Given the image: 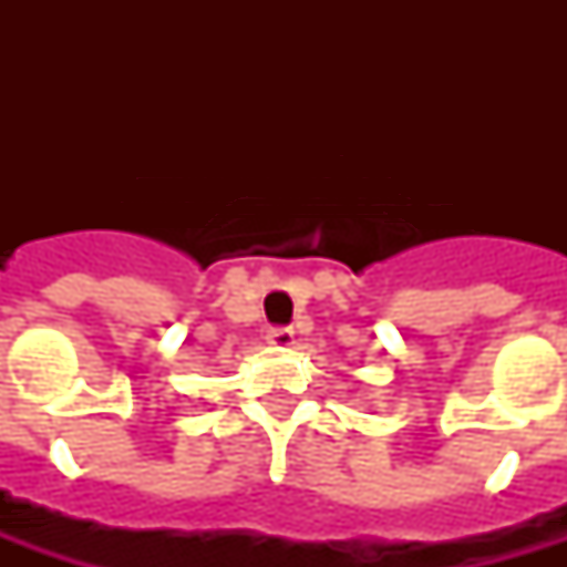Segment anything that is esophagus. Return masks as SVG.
I'll list each match as a JSON object with an SVG mask.
<instances>
[{
  "label": "esophagus",
  "instance_id": "1",
  "mask_svg": "<svg viewBox=\"0 0 567 567\" xmlns=\"http://www.w3.org/2000/svg\"><path fill=\"white\" fill-rule=\"evenodd\" d=\"M267 344L279 347V350L291 347L293 344V329L291 327H270V329H267Z\"/></svg>",
  "mask_w": 567,
  "mask_h": 567
}]
</instances>
